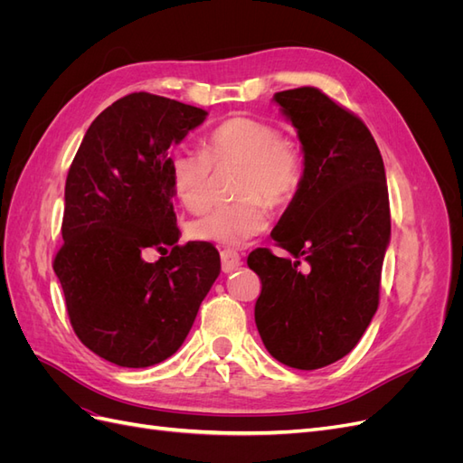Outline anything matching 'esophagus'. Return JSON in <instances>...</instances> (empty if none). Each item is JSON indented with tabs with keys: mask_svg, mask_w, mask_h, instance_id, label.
Wrapping results in <instances>:
<instances>
[{
	"mask_svg": "<svg viewBox=\"0 0 463 463\" xmlns=\"http://www.w3.org/2000/svg\"><path fill=\"white\" fill-rule=\"evenodd\" d=\"M220 259H222V270L226 272V274L233 272L237 266L241 264V257L237 255L235 250H230V249H223L222 253H220Z\"/></svg>",
	"mask_w": 463,
	"mask_h": 463,
	"instance_id": "obj_1",
	"label": "esophagus"
}]
</instances>
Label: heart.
I'll list each match as a JSON object with an SVG mask.
<instances>
[{"instance_id": "obj_1", "label": "heart", "mask_w": 463, "mask_h": 463, "mask_svg": "<svg viewBox=\"0 0 463 463\" xmlns=\"http://www.w3.org/2000/svg\"><path fill=\"white\" fill-rule=\"evenodd\" d=\"M213 164H240L237 201L208 210L189 223L193 240L216 245H243L270 226V208L296 199L303 179V158L291 138L272 123L237 116L222 121L206 137V152L181 146L167 160L177 201L191 213L213 203Z\"/></svg>"}]
</instances>
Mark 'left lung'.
Masks as SVG:
<instances>
[{"instance_id":"obj_1","label":"left lung","mask_w":463,"mask_h":463,"mask_svg":"<svg viewBox=\"0 0 463 463\" xmlns=\"http://www.w3.org/2000/svg\"><path fill=\"white\" fill-rule=\"evenodd\" d=\"M272 100L298 131L303 179L270 233L293 259L269 249L247 259L262 282L255 322L274 359L313 371L352 352L376 313L390 243L386 174L367 125L318 89Z\"/></svg>"}]
</instances>
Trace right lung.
<instances>
[{
  "instance_id": "add662e5",
  "label": "right lung",
  "mask_w": 463,
  "mask_h": 463,
  "mask_svg": "<svg viewBox=\"0 0 463 463\" xmlns=\"http://www.w3.org/2000/svg\"><path fill=\"white\" fill-rule=\"evenodd\" d=\"M206 116L164 96H123L90 123L69 167L53 272L79 340L119 367L172 357L220 274L213 245H177L167 172V150ZM148 246L168 257L146 263Z\"/></svg>"
}]
</instances>
